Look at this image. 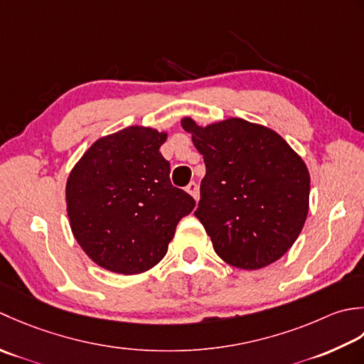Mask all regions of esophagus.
<instances>
[{"label": "esophagus", "instance_id": "1", "mask_svg": "<svg viewBox=\"0 0 364 364\" xmlns=\"http://www.w3.org/2000/svg\"><path fill=\"white\" fill-rule=\"evenodd\" d=\"M187 193H190V195L195 198V199H198V193H199V190H198V183L196 182H190L188 185H187Z\"/></svg>", "mask_w": 364, "mask_h": 364}]
</instances>
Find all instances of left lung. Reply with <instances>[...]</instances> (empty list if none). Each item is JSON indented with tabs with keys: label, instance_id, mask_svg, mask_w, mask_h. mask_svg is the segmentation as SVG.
Returning <instances> with one entry per match:
<instances>
[{
	"label": "left lung",
	"instance_id": "1",
	"mask_svg": "<svg viewBox=\"0 0 364 364\" xmlns=\"http://www.w3.org/2000/svg\"><path fill=\"white\" fill-rule=\"evenodd\" d=\"M182 129L205 163L195 217L215 253L242 270H259L295 243L309 210L306 163L265 125L240 117L199 125L182 117Z\"/></svg>",
	"mask_w": 364,
	"mask_h": 364
}]
</instances>
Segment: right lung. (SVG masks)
Wrapping results in <instances>:
<instances>
[{
  "label": "right lung",
  "instance_id": "right-lung-1",
  "mask_svg": "<svg viewBox=\"0 0 364 364\" xmlns=\"http://www.w3.org/2000/svg\"><path fill=\"white\" fill-rule=\"evenodd\" d=\"M166 132L132 125L99 138L65 182L72 234L102 269L139 275L168 251L195 199L169 182L161 144Z\"/></svg>",
  "mask_w": 364,
  "mask_h": 364
}]
</instances>
